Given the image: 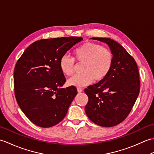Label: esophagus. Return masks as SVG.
Segmentation results:
<instances>
[{
	"mask_svg": "<svg viewBox=\"0 0 154 154\" xmlns=\"http://www.w3.org/2000/svg\"><path fill=\"white\" fill-rule=\"evenodd\" d=\"M77 90H78V92H79V93H80V92H82L83 91V89L82 88H77Z\"/></svg>",
	"mask_w": 154,
	"mask_h": 154,
	"instance_id": "obj_1",
	"label": "esophagus"
}]
</instances>
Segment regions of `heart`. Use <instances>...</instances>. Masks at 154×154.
I'll use <instances>...</instances> for the list:
<instances>
[{"instance_id":"obj_1","label":"heart","mask_w":154,"mask_h":154,"mask_svg":"<svg viewBox=\"0 0 154 154\" xmlns=\"http://www.w3.org/2000/svg\"><path fill=\"white\" fill-rule=\"evenodd\" d=\"M74 57L78 63L82 64L80 74L68 80V86H85L94 80L100 82L108 76L113 65L114 56L111 49L101 44L87 42L74 51ZM73 58L64 54L60 57V70L66 76L74 74L75 63Z\"/></svg>"}]
</instances>
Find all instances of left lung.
I'll use <instances>...</instances> for the list:
<instances>
[{
	"label": "left lung",
	"mask_w": 154,
	"mask_h": 154,
	"mask_svg": "<svg viewBox=\"0 0 154 154\" xmlns=\"http://www.w3.org/2000/svg\"><path fill=\"white\" fill-rule=\"evenodd\" d=\"M91 39L107 43L114 60L104 80L84 90L88 97L85 111L95 124L111 127L123 121L135 103L140 87L138 68L134 58L117 42L102 37Z\"/></svg>",
	"instance_id": "obj_1"
}]
</instances>
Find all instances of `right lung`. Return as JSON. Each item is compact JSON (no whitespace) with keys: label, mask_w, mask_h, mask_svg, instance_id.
I'll return each instance as SVG.
<instances>
[{"label":"right lung","mask_w":154,"mask_h":154,"mask_svg":"<svg viewBox=\"0 0 154 154\" xmlns=\"http://www.w3.org/2000/svg\"><path fill=\"white\" fill-rule=\"evenodd\" d=\"M82 40L80 37H63L36 41L17 61L14 72L17 103L37 126L51 127L66 116L77 89L61 88L66 78L60 70L59 60Z\"/></svg>","instance_id":"right-lung-1"}]
</instances>
